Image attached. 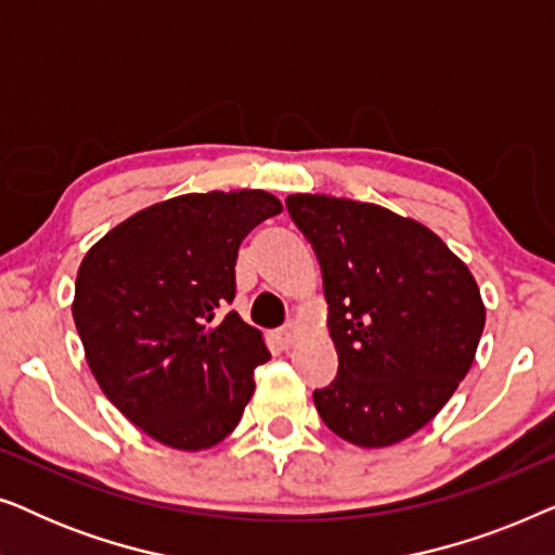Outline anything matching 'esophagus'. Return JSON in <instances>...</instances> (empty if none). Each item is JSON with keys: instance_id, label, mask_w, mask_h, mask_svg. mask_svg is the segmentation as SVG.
Listing matches in <instances>:
<instances>
[{"instance_id": "1", "label": "esophagus", "mask_w": 555, "mask_h": 555, "mask_svg": "<svg viewBox=\"0 0 555 555\" xmlns=\"http://www.w3.org/2000/svg\"><path fill=\"white\" fill-rule=\"evenodd\" d=\"M295 336H298V323L291 321L275 333V340L280 344V348H291L295 344Z\"/></svg>"}]
</instances>
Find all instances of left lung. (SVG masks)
Masks as SVG:
<instances>
[{
  "label": "left lung",
  "mask_w": 555,
  "mask_h": 555,
  "mask_svg": "<svg viewBox=\"0 0 555 555\" xmlns=\"http://www.w3.org/2000/svg\"><path fill=\"white\" fill-rule=\"evenodd\" d=\"M315 249L338 374L313 391L325 427L389 447L431 422L473 366L485 306L467 264L427 227L378 204L293 194Z\"/></svg>",
  "instance_id": "8db88e82"
}]
</instances>
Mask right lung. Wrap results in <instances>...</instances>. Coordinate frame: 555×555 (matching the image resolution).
Wrapping results in <instances>:
<instances>
[{"instance_id":"obj_1","label":"right lung","mask_w":555,"mask_h":555,"mask_svg":"<svg viewBox=\"0 0 555 555\" xmlns=\"http://www.w3.org/2000/svg\"><path fill=\"white\" fill-rule=\"evenodd\" d=\"M280 209L257 189L184 194L126 219L82 260L73 318L88 366L156 442L207 450L240 424L270 351L224 308L242 240Z\"/></svg>"}]
</instances>
